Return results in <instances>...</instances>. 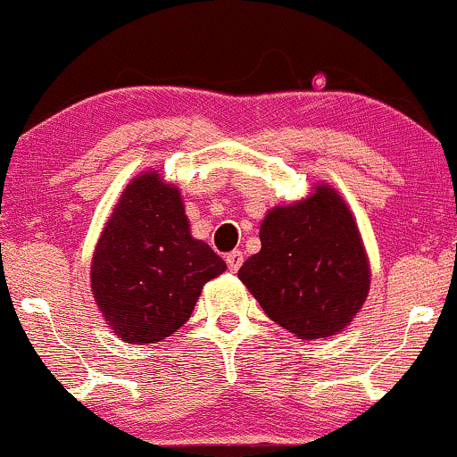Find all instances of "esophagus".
<instances>
[{
	"label": "esophagus",
	"instance_id": "34e87169",
	"mask_svg": "<svg viewBox=\"0 0 457 457\" xmlns=\"http://www.w3.org/2000/svg\"><path fill=\"white\" fill-rule=\"evenodd\" d=\"M225 262H228V269L232 270V272H236V270L240 269V266H243V262H245L243 251H232V253H228V258H225Z\"/></svg>",
	"mask_w": 457,
	"mask_h": 457
}]
</instances>
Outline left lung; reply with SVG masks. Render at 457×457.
<instances>
[{"label":"left lung","instance_id":"8db88e82","mask_svg":"<svg viewBox=\"0 0 457 457\" xmlns=\"http://www.w3.org/2000/svg\"><path fill=\"white\" fill-rule=\"evenodd\" d=\"M260 253L238 277L264 313L298 339L337 335L363 307L370 262L359 228L335 188L277 206L260 225Z\"/></svg>","mask_w":457,"mask_h":457}]
</instances>
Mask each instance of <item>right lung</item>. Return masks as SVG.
<instances>
[{"instance_id": "add662e5", "label": "right lung", "mask_w": 457, "mask_h": 457, "mask_svg": "<svg viewBox=\"0 0 457 457\" xmlns=\"http://www.w3.org/2000/svg\"><path fill=\"white\" fill-rule=\"evenodd\" d=\"M225 262L188 229L180 191L156 171L130 180L92 258V292L127 344H154L191 318L204 283Z\"/></svg>"}]
</instances>
